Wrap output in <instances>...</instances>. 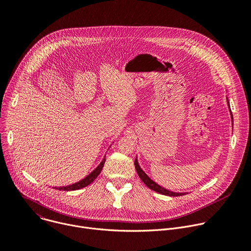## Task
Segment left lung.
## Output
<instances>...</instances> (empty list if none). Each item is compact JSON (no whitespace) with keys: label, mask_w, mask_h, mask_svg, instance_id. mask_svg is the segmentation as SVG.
<instances>
[{"label":"left lung","mask_w":251,"mask_h":251,"mask_svg":"<svg viewBox=\"0 0 251 251\" xmlns=\"http://www.w3.org/2000/svg\"><path fill=\"white\" fill-rule=\"evenodd\" d=\"M226 100H227V105H228V108H229V113H230L231 120H232V125H233V118H232V114H231V110H230L229 101H228V99H226ZM134 166H135V170H136V173H137L138 176L141 177V179L143 180V182H144L149 188H151V190H153V191H155V192H158V193H160V194H163V196H169V197H179V196H184V194L187 193V192H176V191H172V190L166 189V188L160 186L159 184H157L155 181H153V180L142 170L140 164H138L137 157H135Z\"/></svg>","instance_id":"1"}]
</instances>
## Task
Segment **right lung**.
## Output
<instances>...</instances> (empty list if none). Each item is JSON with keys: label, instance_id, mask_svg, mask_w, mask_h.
Wrapping results in <instances>:
<instances>
[{"label": "right lung", "instance_id": "obj_1", "mask_svg": "<svg viewBox=\"0 0 251 251\" xmlns=\"http://www.w3.org/2000/svg\"><path fill=\"white\" fill-rule=\"evenodd\" d=\"M104 161H105V155L103 156L102 160L100 161V163L97 166V168L89 175L87 176L85 178H82L81 180L75 182V183H73V184H70V185H66V186H58V187H53L55 189H59V190H65V191H70V190H77V189H80V188H83L88 186L89 184H91L97 177L100 174L102 168H103V164H104Z\"/></svg>", "mask_w": 251, "mask_h": 251}]
</instances>
